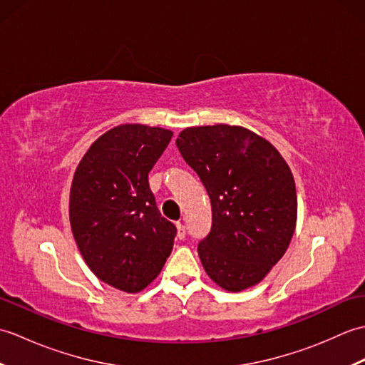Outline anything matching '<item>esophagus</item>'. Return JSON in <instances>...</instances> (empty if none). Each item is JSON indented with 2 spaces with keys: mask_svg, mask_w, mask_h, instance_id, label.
I'll return each mask as SVG.
<instances>
[{
  "mask_svg": "<svg viewBox=\"0 0 365 365\" xmlns=\"http://www.w3.org/2000/svg\"><path fill=\"white\" fill-rule=\"evenodd\" d=\"M185 235H187V230H185V226L182 222H177V238L183 240Z\"/></svg>",
  "mask_w": 365,
  "mask_h": 365,
  "instance_id": "1",
  "label": "esophagus"
}]
</instances>
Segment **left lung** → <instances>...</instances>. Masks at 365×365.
Instances as JSON below:
<instances>
[{"mask_svg":"<svg viewBox=\"0 0 365 365\" xmlns=\"http://www.w3.org/2000/svg\"><path fill=\"white\" fill-rule=\"evenodd\" d=\"M175 144L212 202V230L197 246L205 273L227 292L257 285L297 227L289 165L265 138L227 123L188 127Z\"/></svg>","mask_w":365,"mask_h":365,"instance_id":"obj_1","label":"left lung"}]
</instances>
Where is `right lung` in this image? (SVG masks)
I'll list each match as a JSON object with an SVG mask.
<instances>
[{
	"instance_id": "right-lung-1",
	"label": "right lung",
	"mask_w": 365,
	"mask_h": 365,
	"mask_svg": "<svg viewBox=\"0 0 365 365\" xmlns=\"http://www.w3.org/2000/svg\"><path fill=\"white\" fill-rule=\"evenodd\" d=\"M173 131L123 123L100 136L76 166L68 218L86 265L114 289L138 293L160 274L177 234L158 212L149 173Z\"/></svg>"
}]
</instances>
